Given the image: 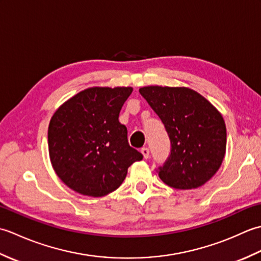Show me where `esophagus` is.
Segmentation results:
<instances>
[{"mask_svg":"<svg viewBox=\"0 0 261 261\" xmlns=\"http://www.w3.org/2000/svg\"><path fill=\"white\" fill-rule=\"evenodd\" d=\"M141 153L143 154V158L148 159L149 158V153H150V151H149L148 148H142L141 149Z\"/></svg>","mask_w":261,"mask_h":261,"instance_id":"obj_1","label":"esophagus"}]
</instances>
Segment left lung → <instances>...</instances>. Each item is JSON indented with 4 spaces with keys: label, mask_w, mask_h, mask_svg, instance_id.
I'll return each instance as SVG.
<instances>
[{
    "label": "left lung",
    "mask_w": 261,
    "mask_h": 261,
    "mask_svg": "<svg viewBox=\"0 0 261 261\" xmlns=\"http://www.w3.org/2000/svg\"><path fill=\"white\" fill-rule=\"evenodd\" d=\"M163 121L170 156L159 177L177 190H193L215 175L226 149L223 116L214 105L188 87L145 86L139 90Z\"/></svg>",
    "instance_id": "obj_1"
}]
</instances>
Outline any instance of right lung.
Returning a JSON list of instances; mask_svg holds the SVG:
<instances>
[{
	"label": "right lung",
	"instance_id": "obj_1",
	"mask_svg": "<svg viewBox=\"0 0 261 261\" xmlns=\"http://www.w3.org/2000/svg\"><path fill=\"white\" fill-rule=\"evenodd\" d=\"M132 87H90L57 109L48 127L49 157L65 185L82 195L114 192L142 154L127 143L120 111Z\"/></svg>",
	"mask_w": 261,
	"mask_h": 261
}]
</instances>
